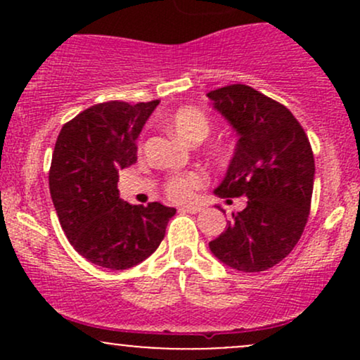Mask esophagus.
<instances>
[{
	"instance_id": "1",
	"label": "esophagus",
	"mask_w": 360,
	"mask_h": 360,
	"mask_svg": "<svg viewBox=\"0 0 360 360\" xmlns=\"http://www.w3.org/2000/svg\"><path fill=\"white\" fill-rule=\"evenodd\" d=\"M181 212H184V213H193V214H196V213H200L201 210V206H198V205H186V206H181Z\"/></svg>"
}]
</instances>
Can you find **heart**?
Listing matches in <instances>:
<instances>
[{
  "label": "heart",
  "mask_w": 360,
  "mask_h": 360,
  "mask_svg": "<svg viewBox=\"0 0 360 360\" xmlns=\"http://www.w3.org/2000/svg\"><path fill=\"white\" fill-rule=\"evenodd\" d=\"M169 125L181 140L188 143H196L208 137L210 120L201 110L193 106L179 108L169 118ZM206 177L200 171H189L183 174L171 176L164 184L167 196L174 201L193 200L198 189L205 184Z\"/></svg>",
  "instance_id": "b5f03b06"
}]
</instances>
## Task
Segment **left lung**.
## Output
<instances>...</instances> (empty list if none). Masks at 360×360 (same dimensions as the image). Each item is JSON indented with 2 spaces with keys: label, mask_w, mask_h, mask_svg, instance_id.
<instances>
[{
  "label": "left lung",
  "mask_w": 360,
  "mask_h": 360,
  "mask_svg": "<svg viewBox=\"0 0 360 360\" xmlns=\"http://www.w3.org/2000/svg\"><path fill=\"white\" fill-rule=\"evenodd\" d=\"M206 96L238 135L214 194L247 198L210 250L235 271H267L295 249L308 221L315 179L311 146L286 106L250 86H225Z\"/></svg>",
  "instance_id": "obj_1"
}]
</instances>
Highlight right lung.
<instances>
[{
	"instance_id": "1",
	"label": "right lung",
	"mask_w": 360,
	"mask_h": 360,
	"mask_svg": "<svg viewBox=\"0 0 360 360\" xmlns=\"http://www.w3.org/2000/svg\"><path fill=\"white\" fill-rule=\"evenodd\" d=\"M159 100L108 101L62 127L49 188L65 237L89 262L130 269L154 254L176 208L120 200L118 171L137 162V139Z\"/></svg>"
}]
</instances>
